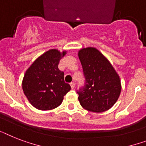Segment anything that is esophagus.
<instances>
[{"instance_id": "34e87169", "label": "esophagus", "mask_w": 146, "mask_h": 146, "mask_svg": "<svg viewBox=\"0 0 146 146\" xmlns=\"http://www.w3.org/2000/svg\"><path fill=\"white\" fill-rule=\"evenodd\" d=\"M70 86H71V88H72V89H73V88H75V83H74V82H71Z\"/></svg>"}]
</instances>
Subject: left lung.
Wrapping results in <instances>:
<instances>
[{
	"instance_id": "left-lung-1",
	"label": "left lung",
	"mask_w": 146,
	"mask_h": 146,
	"mask_svg": "<svg viewBox=\"0 0 146 146\" xmlns=\"http://www.w3.org/2000/svg\"><path fill=\"white\" fill-rule=\"evenodd\" d=\"M78 55L85 79L84 87L77 92L81 106L94 112L110 110L120 95L121 85L119 76L97 48H82Z\"/></svg>"
}]
</instances>
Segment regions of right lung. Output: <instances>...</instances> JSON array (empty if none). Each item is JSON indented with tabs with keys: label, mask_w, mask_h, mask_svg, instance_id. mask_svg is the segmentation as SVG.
Segmentation results:
<instances>
[{
	"label": "right lung",
	"mask_w": 146,
	"mask_h": 146,
	"mask_svg": "<svg viewBox=\"0 0 146 146\" xmlns=\"http://www.w3.org/2000/svg\"><path fill=\"white\" fill-rule=\"evenodd\" d=\"M50 49L40 55L25 72L22 89L32 106L40 110H50L62 103L64 96L71 89L64 82V72L58 69L59 61L66 54Z\"/></svg>",
	"instance_id": "obj_1"
}]
</instances>
